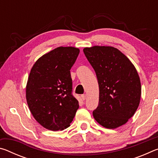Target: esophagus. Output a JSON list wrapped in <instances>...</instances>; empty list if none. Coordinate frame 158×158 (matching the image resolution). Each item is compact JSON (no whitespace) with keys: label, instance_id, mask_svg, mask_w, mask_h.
<instances>
[{"label":"esophagus","instance_id":"34e87169","mask_svg":"<svg viewBox=\"0 0 158 158\" xmlns=\"http://www.w3.org/2000/svg\"><path fill=\"white\" fill-rule=\"evenodd\" d=\"M81 97L83 100H85V97H86V96H85V94H83V95H81Z\"/></svg>","mask_w":158,"mask_h":158}]
</instances>
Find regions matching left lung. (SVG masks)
<instances>
[{
	"label": "left lung",
	"mask_w": 158,
	"mask_h": 158,
	"mask_svg": "<svg viewBox=\"0 0 158 158\" xmlns=\"http://www.w3.org/2000/svg\"><path fill=\"white\" fill-rule=\"evenodd\" d=\"M83 51L95 72L100 90L93 117L109 129L125 124L140 102L141 86L135 67L113 47L94 46Z\"/></svg>",
	"instance_id": "left-lung-1"
}]
</instances>
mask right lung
I'll list each match as a JSON object with an SVG mask.
<instances>
[{"label":"right lung","mask_w":158,"mask_h":158,"mask_svg":"<svg viewBox=\"0 0 158 158\" xmlns=\"http://www.w3.org/2000/svg\"><path fill=\"white\" fill-rule=\"evenodd\" d=\"M78 48L60 47L41 56L28 76L26 97L29 109L42 126L63 130L73 121L79 102L73 95L70 69Z\"/></svg>","instance_id":"obj_1"}]
</instances>
